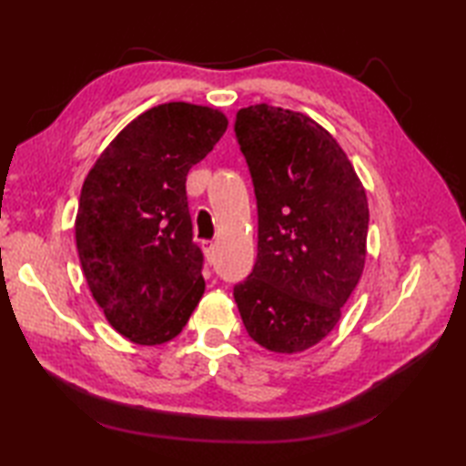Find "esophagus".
Returning <instances> with one entry per match:
<instances>
[{"label":"esophagus","mask_w":466,"mask_h":466,"mask_svg":"<svg viewBox=\"0 0 466 466\" xmlns=\"http://www.w3.org/2000/svg\"><path fill=\"white\" fill-rule=\"evenodd\" d=\"M202 250H204V254H206V258L212 260V256H214V242H212V240H202Z\"/></svg>","instance_id":"34e87169"}]
</instances>
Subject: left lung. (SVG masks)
I'll return each mask as SVG.
<instances>
[{
	"mask_svg": "<svg viewBox=\"0 0 466 466\" xmlns=\"http://www.w3.org/2000/svg\"><path fill=\"white\" fill-rule=\"evenodd\" d=\"M234 130L258 200V256L234 300L254 342L304 352L339 324L362 276L364 186L332 134L302 112L248 106Z\"/></svg>",
	"mask_w": 466,
	"mask_h": 466,
	"instance_id": "obj_1",
	"label": "left lung"
}]
</instances>
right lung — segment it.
Listing matches in <instances>:
<instances>
[{
	"label": "right lung",
	"instance_id": "obj_1",
	"mask_svg": "<svg viewBox=\"0 0 466 466\" xmlns=\"http://www.w3.org/2000/svg\"><path fill=\"white\" fill-rule=\"evenodd\" d=\"M226 127L216 107L160 104L127 124L86 176L77 256L106 320L136 344L176 339L202 299L186 176Z\"/></svg>",
	"mask_w": 466,
	"mask_h": 466
}]
</instances>
